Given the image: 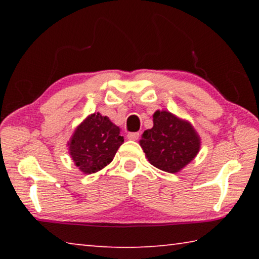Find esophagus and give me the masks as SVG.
<instances>
[{
	"mask_svg": "<svg viewBox=\"0 0 259 259\" xmlns=\"http://www.w3.org/2000/svg\"><path fill=\"white\" fill-rule=\"evenodd\" d=\"M139 133H129L128 135H126V137H128V139L130 140H137L139 138Z\"/></svg>",
	"mask_w": 259,
	"mask_h": 259,
	"instance_id": "obj_1",
	"label": "esophagus"
}]
</instances>
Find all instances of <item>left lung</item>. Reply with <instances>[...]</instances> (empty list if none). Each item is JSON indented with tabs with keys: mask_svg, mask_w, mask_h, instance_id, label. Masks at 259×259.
I'll return each instance as SVG.
<instances>
[{
	"mask_svg": "<svg viewBox=\"0 0 259 259\" xmlns=\"http://www.w3.org/2000/svg\"><path fill=\"white\" fill-rule=\"evenodd\" d=\"M152 129L144 131L140 146L152 165L166 172H178L194 159L200 138L186 121L166 111H156Z\"/></svg>",
	"mask_w": 259,
	"mask_h": 259,
	"instance_id": "8db88e82",
	"label": "left lung"
}]
</instances>
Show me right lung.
Here are the masks:
<instances>
[{"label": "right lung", "mask_w": 259, "mask_h": 259, "mask_svg": "<svg viewBox=\"0 0 259 259\" xmlns=\"http://www.w3.org/2000/svg\"><path fill=\"white\" fill-rule=\"evenodd\" d=\"M123 142L119 126L107 116L95 113L77 126L68 144L69 154L82 172L90 175L112 162Z\"/></svg>", "instance_id": "1"}]
</instances>
